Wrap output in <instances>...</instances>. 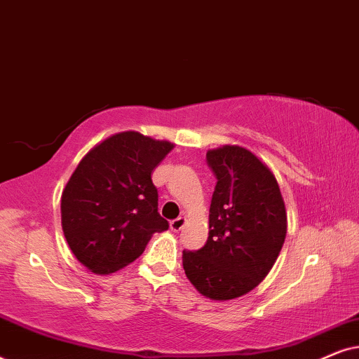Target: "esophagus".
<instances>
[{
	"label": "esophagus",
	"mask_w": 359,
	"mask_h": 359,
	"mask_svg": "<svg viewBox=\"0 0 359 359\" xmlns=\"http://www.w3.org/2000/svg\"><path fill=\"white\" fill-rule=\"evenodd\" d=\"M184 222H186L184 217H178V219L171 220V222H170V229L173 230V232H180V230L184 227Z\"/></svg>",
	"instance_id": "1"
}]
</instances>
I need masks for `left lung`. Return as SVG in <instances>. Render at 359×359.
<instances>
[{
    "label": "left lung",
    "instance_id": "left-lung-1",
    "mask_svg": "<svg viewBox=\"0 0 359 359\" xmlns=\"http://www.w3.org/2000/svg\"><path fill=\"white\" fill-rule=\"evenodd\" d=\"M217 180L203 248L184 250L191 284L214 301L243 296L273 268L286 238V209L278 181L252 151L237 145L209 150Z\"/></svg>",
    "mask_w": 359,
    "mask_h": 359
}]
</instances>
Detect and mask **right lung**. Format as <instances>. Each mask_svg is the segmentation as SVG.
Returning <instances> with one entry per match:
<instances>
[{"label": "right lung", "mask_w": 359, "mask_h": 359, "mask_svg": "<svg viewBox=\"0 0 359 359\" xmlns=\"http://www.w3.org/2000/svg\"><path fill=\"white\" fill-rule=\"evenodd\" d=\"M173 149L139 132H121L88 151L62 194V227L73 255L96 274L140 257L155 232L170 227L158 212L151 171Z\"/></svg>", "instance_id": "obj_1"}]
</instances>
